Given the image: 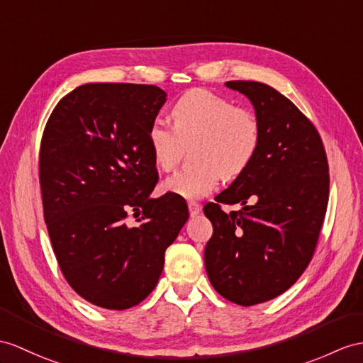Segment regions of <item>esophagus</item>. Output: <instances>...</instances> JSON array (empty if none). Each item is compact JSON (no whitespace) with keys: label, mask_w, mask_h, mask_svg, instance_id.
I'll return each instance as SVG.
<instances>
[{"label":"esophagus","mask_w":363,"mask_h":363,"mask_svg":"<svg viewBox=\"0 0 363 363\" xmlns=\"http://www.w3.org/2000/svg\"><path fill=\"white\" fill-rule=\"evenodd\" d=\"M188 209H189L191 217H196V216L200 214L201 206L199 205V203H196V201H189V203H188Z\"/></svg>","instance_id":"1"}]
</instances>
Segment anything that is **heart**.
Instances as JSON below:
<instances>
[{
  "instance_id": "heart-1",
  "label": "heart",
  "mask_w": 363,
  "mask_h": 363,
  "mask_svg": "<svg viewBox=\"0 0 363 363\" xmlns=\"http://www.w3.org/2000/svg\"><path fill=\"white\" fill-rule=\"evenodd\" d=\"M172 128L152 121L147 147L157 169L169 172L179 163L183 146L194 145V169L177 172L162 189L184 200H199L216 189L222 177L234 180L252 164L262 141L255 113L205 89L182 95L171 108Z\"/></svg>"
}]
</instances>
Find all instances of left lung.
Instances as JSON below:
<instances>
[{
  "mask_svg": "<svg viewBox=\"0 0 363 363\" xmlns=\"http://www.w3.org/2000/svg\"><path fill=\"white\" fill-rule=\"evenodd\" d=\"M225 84L252 103L262 141L252 164L216 197L242 209H203L214 229L205 267L220 296L251 306L285 293L311 262L328 205V160L319 132L285 95L257 82Z\"/></svg>",
  "mask_w": 363,
  "mask_h": 363,
  "instance_id": "obj_1",
  "label": "left lung"
}]
</instances>
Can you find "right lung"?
<instances>
[{
	"label": "right lung",
	"instance_id": "1",
	"mask_svg": "<svg viewBox=\"0 0 363 363\" xmlns=\"http://www.w3.org/2000/svg\"><path fill=\"white\" fill-rule=\"evenodd\" d=\"M166 101L152 84L89 83L63 96L40 147L44 220L67 284L106 309L138 305L186 223V201L151 199L158 180L147 128ZM132 210L137 227L125 223Z\"/></svg>",
	"mask_w": 363,
	"mask_h": 363
}]
</instances>
